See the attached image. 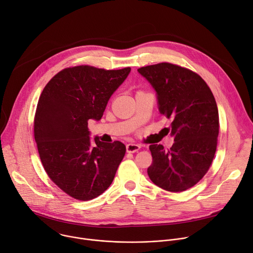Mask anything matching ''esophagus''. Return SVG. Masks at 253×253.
Listing matches in <instances>:
<instances>
[{
  "label": "esophagus",
  "instance_id": "esophagus-1",
  "mask_svg": "<svg viewBox=\"0 0 253 253\" xmlns=\"http://www.w3.org/2000/svg\"><path fill=\"white\" fill-rule=\"evenodd\" d=\"M140 149V145L136 144V143H129L126 145V150L127 153H136Z\"/></svg>",
  "mask_w": 253,
  "mask_h": 253
}]
</instances>
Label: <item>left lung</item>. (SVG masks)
Segmentation results:
<instances>
[{"instance_id": "8db88e82", "label": "left lung", "mask_w": 253, "mask_h": 253, "mask_svg": "<svg viewBox=\"0 0 253 253\" xmlns=\"http://www.w3.org/2000/svg\"><path fill=\"white\" fill-rule=\"evenodd\" d=\"M156 91L161 115L171 119L174 144L169 150L151 144L147 174L157 186L171 192L187 190L203 178L213 160L218 112L213 94L198 74L170 63L139 68Z\"/></svg>"}]
</instances>
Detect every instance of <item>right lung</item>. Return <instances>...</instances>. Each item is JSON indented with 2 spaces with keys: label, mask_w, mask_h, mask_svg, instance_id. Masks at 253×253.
I'll return each instance as SVG.
<instances>
[{
  "label": "right lung",
  "mask_w": 253,
  "mask_h": 253,
  "mask_svg": "<svg viewBox=\"0 0 253 253\" xmlns=\"http://www.w3.org/2000/svg\"><path fill=\"white\" fill-rule=\"evenodd\" d=\"M131 68L77 66L59 72L43 88L35 117V138L48 177L65 193L90 200L112 184L126 146L92 140L88 120L102 119L112 94Z\"/></svg>",
  "instance_id": "right-lung-1"
}]
</instances>
